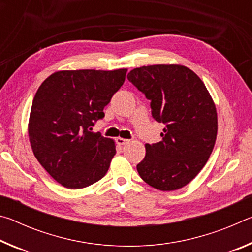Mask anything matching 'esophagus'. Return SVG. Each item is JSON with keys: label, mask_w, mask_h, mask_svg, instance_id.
<instances>
[{"label": "esophagus", "mask_w": 252, "mask_h": 252, "mask_svg": "<svg viewBox=\"0 0 252 252\" xmlns=\"http://www.w3.org/2000/svg\"><path fill=\"white\" fill-rule=\"evenodd\" d=\"M116 142L118 146H126V144H127L130 142V140L127 139H123V138H117L116 139Z\"/></svg>", "instance_id": "esophagus-1"}]
</instances>
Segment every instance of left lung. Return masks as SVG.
Instances as JSON below:
<instances>
[{"instance_id": "left-lung-1", "label": "left lung", "mask_w": 252, "mask_h": 252, "mask_svg": "<svg viewBox=\"0 0 252 252\" xmlns=\"http://www.w3.org/2000/svg\"><path fill=\"white\" fill-rule=\"evenodd\" d=\"M127 80L150 100L155 120L165 125L162 141L146 144L136 165L140 177L161 191L187 186L201 171L215 147L218 119L206 85L178 64L136 67Z\"/></svg>"}]
</instances>
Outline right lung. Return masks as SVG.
Instances as JSON below:
<instances>
[{
  "instance_id": "add662e5",
  "label": "right lung",
  "mask_w": 252,
  "mask_h": 252,
  "mask_svg": "<svg viewBox=\"0 0 252 252\" xmlns=\"http://www.w3.org/2000/svg\"><path fill=\"white\" fill-rule=\"evenodd\" d=\"M126 71H59L36 91L30 143L40 164L63 187L82 189L108 172L116 144L92 126L104 117V106L122 87Z\"/></svg>"
}]
</instances>
